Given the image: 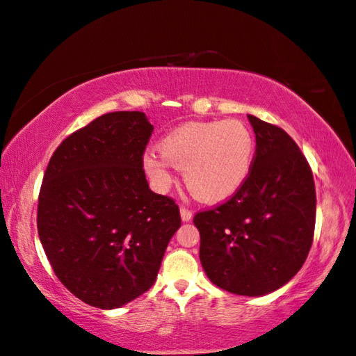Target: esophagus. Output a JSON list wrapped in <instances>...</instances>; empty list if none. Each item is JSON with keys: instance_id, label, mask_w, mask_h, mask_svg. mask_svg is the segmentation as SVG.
<instances>
[{"instance_id": "obj_1", "label": "esophagus", "mask_w": 356, "mask_h": 356, "mask_svg": "<svg viewBox=\"0 0 356 356\" xmlns=\"http://www.w3.org/2000/svg\"><path fill=\"white\" fill-rule=\"evenodd\" d=\"M192 216H193V214H192V211H190V209L184 208V207L180 208V218H182L184 222H188L190 219H192Z\"/></svg>"}]
</instances>
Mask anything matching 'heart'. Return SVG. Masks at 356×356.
Segmentation results:
<instances>
[{
	"label": "heart",
	"instance_id": "b5f03b06",
	"mask_svg": "<svg viewBox=\"0 0 356 356\" xmlns=\"http://www.w3.org/2000/svg\"><path fill=\"white\" fill-rule=\"evenodd\" d=\"M156 148L143 154V169L156 192H168L174 168L184 169V180L193 197L219 203L247 182L254 159L252 130L238 119L185 122L172 129Z\"/></svg>",
	"mask_w": 356,
	"mask_h": 356
}]
</instances>
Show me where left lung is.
Segmentation results:
<instances>
[{
	"mask_svg": "<svg viewBox=\"0 0 356 356\" xmlns=\"http://www.w3.org/2000/svg\"><path fill=\"white\" fill-rule=\"evenodd\" d=\"M257 149L252 172L226 203L195 214L200 261L230 293L259 297L287 284L313 243L316 192L298 145L277 126L248 114Z\"/></svg>",
	"mask_w": 356,
	"mask_h": 356,
	"instance_id": "1",
	"label": "left lung"
}]
</instances>
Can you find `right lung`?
Wrapping results in <instances>:
<instances>
[{
    "mask_svg": "<svg viewBox=\"0 0 356 356\" xmlns=\"http://www.w3.org/2000/svg\"><path fill=\"white\" fill-rule=\"evenodd\" d=\"M152 132L140 111L103 114L63 140L44 171L40 242L64 287L95 308L147 292L180 227L176 202L145 177Z\"/></svg>",
    "mask_w": 356,
    "mask_h": 356,
    "instance_id": "1",
    "label": "right lung"
}]
</instances>
